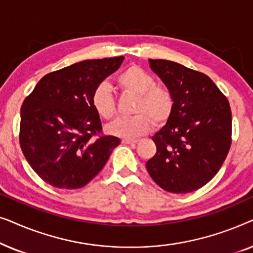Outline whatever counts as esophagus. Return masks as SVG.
Returning <instances> with one entry per match:
<instances>
[{
  "mask_svg": "<svg viewBox=\"0 0 253 253\" xmlns=\"http://www.w3.org/2000/svg\"><path fill=\"white\" fill-rule=\"evenodd\" d=\"M123 144H137L138 140L136 139H126V138H124V139L122 140Z\"/></svg>",
  "mask_w": 253,
  "mask_h": 253,
  "instance_id": "34e87169",
  "label": "esophagus"
}]
</instances>
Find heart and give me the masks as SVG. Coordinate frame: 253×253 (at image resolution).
<instances>
[{"label": "heart", "instance_id": "obj_1", "mask_svg": "<svg viewBox=\"0 0 253 253\" xmlns=\"http://www.w3.org/2000/svg\"><path fill=\"white\" fill-rule=\"evenodd\" d=\"M124 92L138 95L131 117H121L107 126L113 136L136 138L150 131L152 124H162L169 119L174 107V98L167 87L155 85L153 76L137 65L126 68L116 77ZM92 105L101 119L110 120L116 114V102L110 87L105 83L92 93Z\"/></svg>", "mask_w": 253, "mask_h": 253}]
</instances>
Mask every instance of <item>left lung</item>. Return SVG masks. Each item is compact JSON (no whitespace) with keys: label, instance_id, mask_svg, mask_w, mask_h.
Listing matches in <instances>:
<instances>
[{"label":"left lung","instance_id":"left-lung-1","mask_svg":"<svg viewBox=\"0 0 253 253\" xmlns=\"http://www.w3.org/2000/svg\"><path fill=\"white\" fill-rule=\"evenodd\" d=\"M150 67L171 92L174 107L152 137L157 153L147 171L166 191H196L216 175L229 152V101L203 72L167 60H150Z\"/></svg>","mask_w":253,"mask_h":253}]
</instances>
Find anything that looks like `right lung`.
<instances>
[{
    "label": "right lung",
    "instance_id": "right-lung-1",
    "mask_svg": "<svg viewBox=\"0 0 253 253\" xmlns=\"http://www.w3.org/2000/svg\"><path fill=\"white\" fill-rule=\"evenodd\" d=\"M123 56L86 60L43 76L20 108L19 144L34 171L58 189H79L99 174L121 140L102 133L92 93Z\"/></svg>",
    "mask_w": 253,
    "mask_h": 253
}]
</instances>
